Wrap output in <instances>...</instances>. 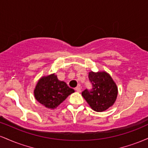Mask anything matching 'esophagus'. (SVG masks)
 Here are the masks:
<instances>
[{
    "label": "esophagus",
    "mask_w": 148,
    "mask_h": 148,
    "mask_svg": "<svg viewBox=\"0 0 148 148\" xmlns=\"http://www.w3.org/2000/svg\"><path fill=\"white\" fill-rule=\"evenodd\" d=\"M75 90L76 92H81V88H80V86H77V87L75 88Z\"/></svg>",
    "instance_id": "esophagus-1"
}]
</instances>
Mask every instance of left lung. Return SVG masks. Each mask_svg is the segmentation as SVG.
Returning a JSON list of instances; mask_svg holds the SVG:
<instances>
[{
	"mask_svg": "<svg viewBox=\"0 0 148 148\" xmlns=\"http://www.w3.org/2000/svg\"><path fill=\"white\" fill-rule=\"evenodd\" d=\"M91 90L86 89L82 96L92 109L97 112L106 111L112 106L118 96V87L111 76L106 72H89Z\"/></svg>",
	"mask_w": 148,
	"mask_h": 148,
	"instance_id": "obj_1",
	"label": "left lung"
}]
</instances>
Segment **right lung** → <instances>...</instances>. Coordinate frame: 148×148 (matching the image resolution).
<instances>
[{
	"label": "right lung",
	"mask_w": 148,
	"mask_h": 148,
	"mask_svg": "<svg viewBox=\"0 0 148 148\" xmlns=\"http://www.w3.org/2000/svg\"><path fill=\"white\" fill-rule=\"evenodd\" d=\"M74 92L64 81H59L55 74L40 78L34 90L38 102L48 108H56L69 95Z\"/></svg>",
	"instance_id": "right-lung-1"
}]
</instances>
